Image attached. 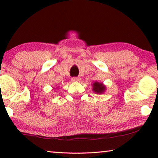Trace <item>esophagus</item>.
I'll use <instances>...</instances> for the list:
<instances>
[{
	"label": "esophagus",
	"mask_w": 158,
	"mask_h": 158,
	"mask_svg": "<svg viewBox=\"0 0 158 158\" xmlns=\"http://www.w3.org/2000/svg\"><path fill=\"white\" fill-rule=\"evenodd\" d=\"M80 80H81V78H80V77H73V78H72V81H75V82L79 81Z\"/></svg>",
	"instance_id": "1"
}]
</instances>
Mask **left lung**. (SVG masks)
Segmentation results:
<instances>
[{"instance_id":"left-lung-1","label":"left lung","mask_w":158,"mask_h":158,"mask_svg":"<svg viewBox=\"0 0 158 158\" xmlns=\"http://www.w3.org/2000/svg\"><path fill=\"white\" fill-rule=\"evenodd\" d=\"M93 85H94V88H93V90H94V92L97 93V94H102V93L105 90V86L103 85L102 83H99L98 82H96V83H94L93 84Z\"/></svg>"}]
</instances>
